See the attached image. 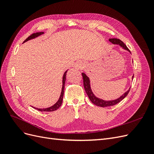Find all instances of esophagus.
Returning <instances> with one entry per match:
<instances>
[{
	"mask_svg": "<svg viewBox=\"0 0 154 154\" xmlns=\"http://www.w3.org/2000/svg\"><path fill=\"white\" fill-rule=\"evenodd\" d=\"M83 67H84L83 66V65H82V63H77L75 66L76 69H82L83 68Z\"/></svg>",
	"mask_w": 154,
	"mask_h": 154,
	"instance_id": "34e87169",
	"label": "esophagus"
}]
</instances>
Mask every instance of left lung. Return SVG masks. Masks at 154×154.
Returning <instances> with one entry per match:
<instances>
[{"label":"left lung","instance_id":"obj_1","mask_svg":"<svg viewBox=\"0 0 154 154\" xmlns=\"http://www.w3.org/2000/svg\"><path fill=\"white\" fill-rule=\"evenodd\" d=\"M109 41L114 44L119 45L121 47H122L123 49L127 50L130 53V51L128 49V48L127 47V45H126L121 40L118 39V38H110ZM82 74L83 76V86H84V88H85V91L87 93V94L88 95V97H89V99L91 101L92 103L96 106H101V107H106V106H113L114 105H116L117 103H119L121 101L123 100L125 97L127 96V94H128V92L130 91V88L127 92H125L122 96L119 97L118 99H116L115 100H111V101H105V100H103L102 99L98 98V97L95 96V95L93 94V92L91 90L89 78H88V76H87V75L85 73L82 72ZM133 78H134V76H132V79H133Z\"/></svg>","mask_w":154,"mask_h":154}]
</instances>
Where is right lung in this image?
<instances>
[{
  "instance_id": "obj_1",
  "label": "right lung",
  "mask_w": 154,
  "mask_h": 154,
  "mask_svg": "<svg viewBox=\"0 0 154 154\" xmlns=\"http://www.w3.org/2000/svg\"><path fill=\"white\" fill-rule=\"evenodd\" d=\"M44 34V32H35V33H32V35H31L27 37V38L24 41V43L26 42H27V40H29L31 39H32V38H36V37L38 36ZM67 71H66V72H65L64 74H63V80H62V82H63V85H62V92H61V94H60V98L59 100H58V101L54 105H53L52 106H50L49 107V108H46V109H38V108H34L37 109L39 111H41V112H52V111H54V110H57L58 109L60 108V106H61L62 103V101H63V94H64V87H65V82H66V73H67Z\"/></svg>"
}]
</instances>
